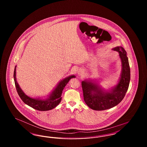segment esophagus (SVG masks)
Wrapping results in <instances>:
<instances>
[{"mask_svg":"<svg viewBox=\"0 0 147 147\" xmlns=\"http://www.w3.org/2000/svg\"><path fill=\"white\" fill-rule=\"evenodd\" d=\"M84 71L83 70H82V69H80V70H79L78 71V76H83L84 75Z\"/></svg>","mask_w":147,"mask_h":147,"instance_id":"esophagus-1","label":"esophagus"}]
</instances>
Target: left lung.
Masks as SVG:
<instances>
[{
    "label": "left lung",
    "mask_w": 147,
    "mask_h": 147,
    "mask_svg": "<svg viewBox=\"0 0 147 147\" xmlns=\"http://www.w3.org/2000/svg\"><path fill=\"white\" fill-rule=\"evenodd\" d=\"M112 49L119 52L121 61V72L117 84L106 90L96 79L89 78L82 82L84 101L94 110H107L118 105L128 89L131 74L127 52L121 46Z\"/></svg>",
    "instance_id": "left-lung-1"
}]
</instances>
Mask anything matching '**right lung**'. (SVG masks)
Instances as JSON below:
<instances>
[{"mask_svg":"<svg viewBox=\"0 0 147 147\" xmlns=\"http://www.w3.org/2000/svg\"><path fill=\"white\" fill-rule=\"evenodd\" d=\"M16 66L14 68V79L17 92L25 104L38 111L51 110L59 105L62 100L61 96L64 88L71 78H76L75 75H71L61 79L45 98H31L23 91L17 82L16 77Z\"/></svg>","mask_w":147,"mask_h":147,"instance_id":"add662e5","label":"right lung"}]
</instances>
